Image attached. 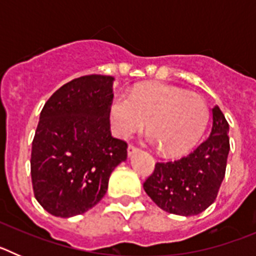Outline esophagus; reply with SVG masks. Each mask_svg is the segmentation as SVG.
Returning a JSON list of instances; mask_svg holds the SVG:
<instances>
[{
  "label": "esophagus",
  "instance_id": "obj_1",
  "mask_svg": "<svg viewBox=\"0 0 256 256\" xmlns=\"http://www.w3.org/2000/svg\"><path fill=\"white\" fill-rule=\"evenodd\" d=\"M138 150V148H137V146H134V144H128V148H126V151H128V155H132V154H134L136 151Z\"/></svg>",
  "mask_w": 256,
  "mask_h": 256
}]
</instances>
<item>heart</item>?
I'll use <instances>...</instances> for the list:
<instances>
[{"instance_id":"obj_1","label":"heart","mask_w":256,"mask_h":256,"mask_svg":"<svg viewBox=\"0 0 256 256\" xmlns=\"http://www.w3.org/2000/svg\"><path fill=\"white\" fill-rule=\"evenodd\" d=\"M204 97L180 88L148 83L130 94L114 97L110 122L118 137L128 138L148 122V141L168 155L186 152L200 140L209 122Z\"/></svg>"}]
</instances>
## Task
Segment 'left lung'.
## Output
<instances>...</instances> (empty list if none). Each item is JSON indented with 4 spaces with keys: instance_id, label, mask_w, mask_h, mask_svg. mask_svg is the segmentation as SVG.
<instances>
[{
    "instance_id": "8db88e82",
    "label": "left lung",
    "mask_w": 256,
    "mask_h": 256,
    "mask_svg": "<svg viewBox=\"0 0 256 256\" xmlns=\"http://www.w3.org/2000/svg\"><path fill=\"white\" fill-rule=\"evenodd\" d=\"M230 126L218 106L212 133L186 156L158 162L144 188L160 209L177 216H198L216 201L230 152Z\"/></svg>"
}]
</instances>
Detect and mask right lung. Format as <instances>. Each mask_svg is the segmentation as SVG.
Segmentation results:
<instances>
[{
    "label": "right lung",
    "instance_id": "right-lung-1",
    "mask_svg": "<svg viewBox=\"0 0 256 256\" xmlns=\"http://www.w3.org/2000/svg\"><path fill=\"white\" fill-rule=\"evenodd\" d=\"M112 80L98 74L73 79L40 112L30 176L34 198L52 216L69 218L94 208L126 159L128 144L110 130Z\"/></svg>",
    "mask_w": 256,
    "mask_h": 256
}]
</instances>
